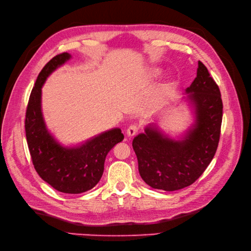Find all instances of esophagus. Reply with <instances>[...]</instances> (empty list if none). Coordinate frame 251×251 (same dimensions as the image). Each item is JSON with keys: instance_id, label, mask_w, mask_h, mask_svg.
<instances>
[{"instance_id": "esophagus-1", "label": "esophagus", "mask_w": 251, "mask_h": 251, "mask_svg": "<svg viewBox=\"0 0 251 251\" xmlns=\"http://www.w3.org/2000/svg\"><path fill=\"white\" fill-rule=\"evenodd\" d=\"M138 130H139V126H130L126 130V134H127L128 137H134L138 133Z\"/></svg>"}]
</instances>
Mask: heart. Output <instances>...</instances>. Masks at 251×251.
Masks as SVG:
<instances>
[{
    "instance_id": "heart-1",
    "label": "heart",
    "mask_w": 251,
    "mask_h": 251,
    "mask_svg": "<svg viewBox=\"0 0 251 251\" xmlns=\"http://www.w3.org/2000/svg\"><path fill=\"white\" fill-rule=\"evenodd\" d=\"M163 71L158 67H150L146 70L145 73V78L149 80H155L158 79L162 76Z\"/></svg>"
}]
</instances>
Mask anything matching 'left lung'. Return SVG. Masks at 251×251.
<instances>
[{"label": "left lung", "instance_id": "1", "mask_svg": "<svg viewBox=\"0 0 251 251\" xmlns=\"http://www.w3.org/2000/svg\"><path fill=\"white\" fill-rule=\"evenodd\" d=\"M186 93L195 122L182 139H172L155 125H149L145 133L133 140L140 176L154 189L176 191L192 185L218 149L223 118L221 92L200 61L197 75Z\"/></svg>", "mask_w": 251, "mask_h": 251}]
</instances>
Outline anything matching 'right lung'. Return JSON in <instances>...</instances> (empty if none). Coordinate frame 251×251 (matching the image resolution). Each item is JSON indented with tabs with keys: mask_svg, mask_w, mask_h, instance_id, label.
Masks as SVG:
<instances>
[{
	"mask_svg": "<svg viewBox=\"0 0 251 251\" xmlns=\"http://www.w3.org/2000/svg\"><path fill=\"white\" fill-rule=\"evenodd\" d=\"M70 58L68 53L56 55L39 74L26 108L25 134L33 166L43 180L59 192L79 194L99 183L106 155L125 137L122 129L115 127L79 146L63 147L47 129L42 112V87L47 77Z\"/></svg>",
	"mask_w": 251,
	"mask_h": 251,
	"instance_id": "1",
	"label": "right lung"
}]
</instances>
